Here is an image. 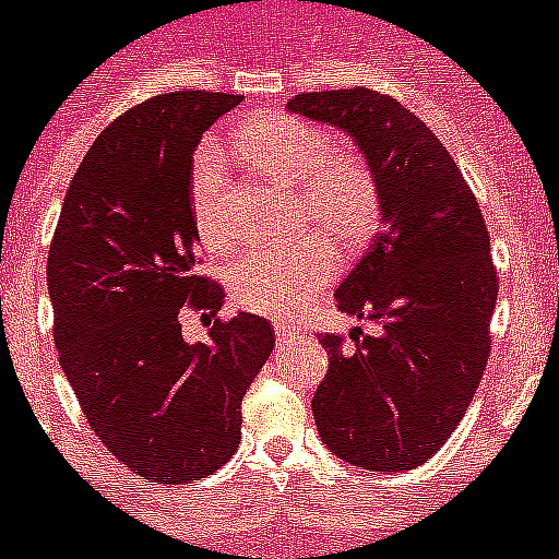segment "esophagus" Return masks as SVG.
I'll return each instance as SVG.
<instances>
[{
	"label": "esophagus",
	"instance_id": "1",
	"mask_svg": "<svg viewBox=\"0 0 559 559\" xmlns=\"http://www.w3.org/2000/svg\"><path fill=\"white\" fill-rule=\"evenodd\" d=\"M273 326H275V334H278L281 343H289V340L298 337V332H300V329L293 326L289 320H275Z\"/></svg>",
	"mask_w": 559,
	"mask_h": 559
}]
</instances>
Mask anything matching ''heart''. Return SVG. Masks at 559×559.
Here are the masks:
<instances>
[{
    "mask_svg": "<svg viewBox=\"0 0 559 559\" xmlns=\"http://www.w3.org/2000/svg\"><path fill=\"white\" fill-rule=\"evenodd\" d=\"M233 143L241 157L281 186L298 188L304 222L332 236L337 245L357 250L382 222V186L362 154L329 152L323 129L293 115H259L247 120ZM225 152L205 143L191 165V216L199 239L211 250L230 245L225 222ZM320 233L293 245L247 250L230 266V295L239 307L261 314H289L332 284L337 250Z\"/></svg>",
    "mask_w": 559,
    "mask_h": 559,
    "instance_id": "heart-1",
    "label": "heart"
}]
</instances>
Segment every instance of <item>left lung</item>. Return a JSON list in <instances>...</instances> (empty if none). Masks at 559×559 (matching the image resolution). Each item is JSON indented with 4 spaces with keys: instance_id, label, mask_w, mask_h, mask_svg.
Wrapping results in <instances>:
<instances>
[{
    "instance_id": "obj_1",
    "label": "left lung",
    "mask_w": 559,
    "mask_h": 559,
    "mask_svg": "<svg viewBox=\"0 0 559 559\" xmlns=\"http://www.w3.org/2000/svg\"><path fill=\"white\" fill-rule=\"evenodd\" d=\"M286 109L354 138L382 186V230L334 293L340 312L380 332L354 329L352 346L320 337L318 433L354 467L414 469L464 419L492 348L498 275L481 207L439 138L391 95L304 92Z\"/></svg>"
}]
</instances>
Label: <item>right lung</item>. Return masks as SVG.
<instances>
[{"mask_svg":"<svg viewBox=\"0 0 559 559\" xmlns=\"http://www.w3.org/2000/svg\"><path fill=\"white\" fill-rule=\"evenodd\" d=\"M241 104L227 92H168L123 111L78 165L47 259L58 362L86 421L148 481L216 473L241 441V400L273 354L259 314L181 337L182 308L222 309L199 273L191 182L199 140Z\"/></svg>","mask_w":559,"mask_h":559,"instance_id":"obj_1","label":"right lung"}]
</instances>
